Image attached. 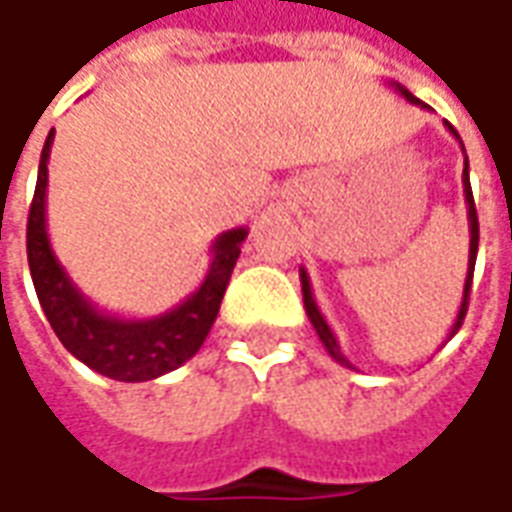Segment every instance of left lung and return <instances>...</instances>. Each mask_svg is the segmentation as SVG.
<instances>
[{
    "mask_svg": "<svg viewBox=\"0 0 512 512\" xmlns=\"http://www.w3.org/2000/svg\"><path fill=\"white\" fill-rule=\"evenodd\" d=\"M391 87H394V93H399V96L405 98V101H411V104H416V107L428 110V104H422V101H419V98H416L411 90H405L402 84L391 81ZM445 124H448V121H445ZM448 130L456 135V141L462 144V138H459V133H456V130H453L450 124H448ZM462 152H465V147H462ZM462 186H465L467 226H470V252H467V277H465V291H462V306H459V314H456V320H453V326H450L448 340L453 337V334H456V331H459L462 320H465L467 300H470V283H473V266H476V252H479V218H476V203H473V192H470V172H467V158H465V172H462ZM300 286H303V306H306V314H309L311 326H314V331H317L320 343L326 345L328 354H331L334 360L340 362V365H345V368H354V365L348 362V357H345L343 351H340V343H337L334 331H331V326L326 323L323 311L317 309V303H314V291H311V280H309V274H306V269H303V266H300Z\"/></svg>",
    "mask_w": 512,
    "mask_h": 512,
    "instance_id": "1",
    "label": "left lung"
}]
</instances>
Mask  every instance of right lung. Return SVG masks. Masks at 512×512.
Here are the masks:
<instances>
[{"label": "right lung", "instance_id": "1", "mask_svg": "<svg viewBox=\"0 0 512 512\" xmlns=\"http://www.w3.org/2000/svg\"><path fill=\"white\" fill-rule=\"evenodd\" d=\"M53 135L56 130L47 135L36 192L27 215V266L47 323L76 360L104 377L118 382H147L164 377L201 351L203 340L221 311L223 294L240 257V243L246 240L249 229L238 226L215 238L209 249L212 263L203 283L175 309L144 320L101 311L70 280L47 238V161Z\"/></svg>", "mask_w": 512, "mask_h": 512}]
</instances>
